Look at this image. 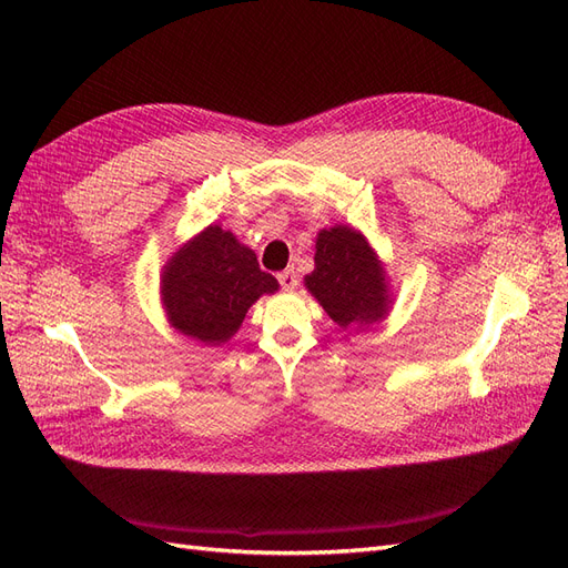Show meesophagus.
Segmentation results:
<instances>
[{
    "label": "esophagus",
    "instance_id": "obj_1",
    "mask_svg": "<svg viewBox=\"0 0 568 568\" xmlns=\"http://www.w3.org/2000/svg\"><path fill=\"white\" fill-rule=\"evenodd\" d=\"M277 280H280L282 288H286V291H291V288H296V286H298V274H296L294 270H284V272H280V274H277Z\"/></svg>",
    "mask_w": 568,
    "mask_h": 568
}]
</instances>
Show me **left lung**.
<instances>
[{"instance_id": "obj_1", "label": "left lung", "mask_w": 568, "mask_h": 568, "mask_svg": "<svg viewBox=\"0 0 568 568\" xmlns=\"http://www.w3.org/2000/svg\"><path fill=\"white\" fill-rule=\"evenodd\" d=\"M315 270L305 286L338 326H365L384 317L388 307L386 272L365 236L353 227L317 234Z\"/></svg>"}]
</instances>
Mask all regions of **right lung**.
I'll use <instances>...</instances> for the list:
<instances>
[{"label": "right lung", "mask_w": 568, "mask_h": 568, "mask_svg": "<svg viewBox=\"0 0 568 568\" xmlns=\"http://www.w3.org/2000/svg\"><path fill=\"white\" fill-rule=\"evenodd\" d=\"M277 288L251 248L213 225L170 257L161 294L175 329L220 346L236 334L255 298Z\"/></svg>", "instance_id": "obj_1"}]
</instances>
